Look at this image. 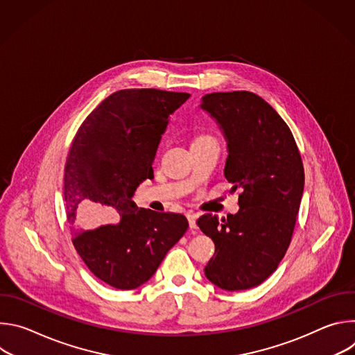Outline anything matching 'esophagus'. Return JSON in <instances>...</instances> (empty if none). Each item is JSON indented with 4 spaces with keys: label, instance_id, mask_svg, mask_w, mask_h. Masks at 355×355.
<instances>
[{
    "label": "esophagus",
    "instance_id": "esophagus-1",
    "mask_svg": "<svg viewBox=\"0 0 355 355\" xmlns=\"http://www.w3.org/2000/svg\"><path fill=\"white\" fill-rule=\"evenodd\" d=\"M188 223H189V227L191 229H196V215H188Z\"/></svg>",
    "mask_w": 355,
    "mask_h": 355
}]
</instances>
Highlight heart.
Returning a JSON list of instances; mask_svg holds the SVG:
<instances>
[{"instance_id":"1","label":"heart","mask_w":355,"mask_h":355,"mask_svg":"<svg viewBox=\"0 0 355 355\" xmlns=\"http://www.w3.org/2000/svg\"><path fill=\"white\" fill-rule=\"evenodd\" d=\"M202 139H208V137H207V136H200V137H198L196 140H202Z\"/></svg>"}]
</instances>
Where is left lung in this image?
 Listing matches in <instances>:
<instances>
[{"instance_id":"obj_1","label":"left lung","mask_w":355,"mask_h":355,"mask_svg":"<svg viewBox=\"0 0 355 355\" xmlns=\"http://www.w3.org/2000/svg\"><path fill=\"white\" fill-rule=\"evenodd\" d=\"M227 143L225 177L240 191L239 212L219 220L207 214L199 229L215 243L207 278L225 291L264 282L284 259L305 184L295 139L277 111L250 91L202 96Z\"/></svg>"}]
</instances>
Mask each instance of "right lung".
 I'll return each instance as SVG.
<instances>
[{"label": "right lung", "instance_id": "obj_1", "mask_svg": "<svg viewBox=\"0 0 355 355\" xmlns=\"http://www.w3.org/2000/svg\"><path fill=\"white\" fill-rule=\"evenodd\" d=\"M189 96L153 88L116 91L73 140L63 189L73 244L88 270L116 289L147 282L188 229L184 215L139 208L132 196L153 178L151 164L168 116ZM118 217V224L107 225Z\"/></svg>", "mask_w": 355, "mask_h": 355}]
</instances>
